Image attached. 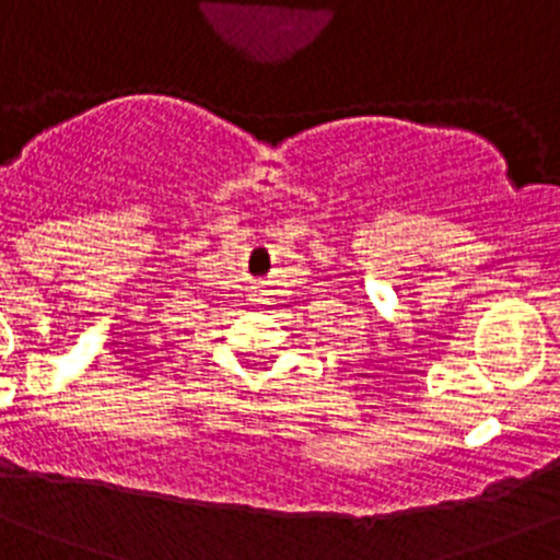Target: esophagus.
I'll use <instances>...</instances> for the list:
<instances>
[{
    "mask_svg": "<svg viewBox=\"0 0 560 560\" xmlns=\"http://www.w3.org/2000/svg\"><path fill=\"white\" fill-rule=\"evenodd\" d=\"M253 296H267V291H264V285H256V293ZM258 302H264V299H258Z\"/></svg>",
    "mask_w": 560,
    "mask_h": 560,
    "instance_id": "esophagus-1",
    "label": "esophagus"
}]
</instances>
